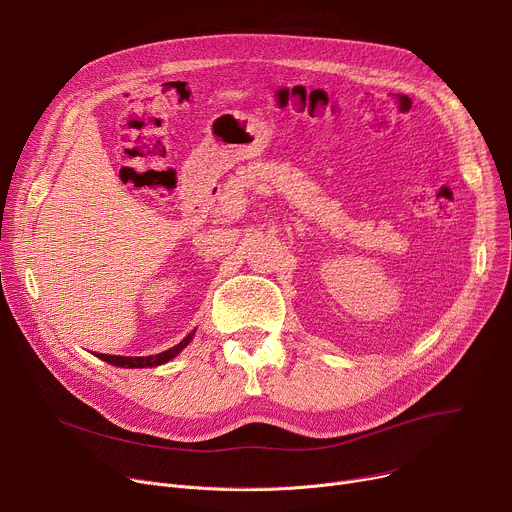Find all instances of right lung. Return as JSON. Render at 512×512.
Segmentation results:
<instances>
[{
  "instance_id": "obj_1",
  "label": "right lung",
  "mask_w": 512,
  "mask_h": 512,
  "mask_svg": "<svg viewBox=\"0 0 512 512\" xmlns=\"http://www.w3.org/2000/svg\"><path fill=\"white\" fill-rule=\"evenodd\" d=\"M195 331H191L181 344L173 346L166 352H160V354H154V356H109V354H97V358H101L103 362L111 364V366H120V368H152V366H160V364H166L168 360H173L181 350H185L189 346V342L193 339Z\"/></svg>"
}]
</instances>
